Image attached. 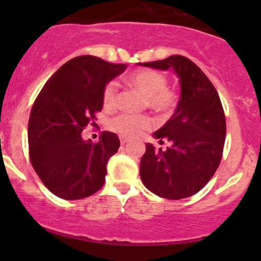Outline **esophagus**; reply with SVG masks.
<instances>
[{"label": "esophagus", "instance_id": "esophagus-1", "mask_svg": "<svg viewBox=\"0 0 261 261\" xmlns=\"http://www.w3.org/2000/svg\"><path fill=\"white\" fill-rule=\"evenodd\" d=\"M129 140H128V137H124V136H121V137H120V142H121V144H126V142H128Z\"/></svg>", "mask_w": 261, "mask_h": 261}]
</instances>
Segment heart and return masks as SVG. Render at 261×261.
Listing matches in <instances>:
<instances>
[{
	"label": "heart",
	"instance_id": "1",
	"mask_svg": "<svg viewBox=\"0 0 261 261\" xmlns=\"http://www.w3.org/2000/svg\"><path fill=\"white\" fill-rule=\"evenodd\" d=\"M129 87L144 95V105L159 114L168 115L176 105V95L167 89V78L153 69H140L126 75ZM117 96V84L110 82L103 90V105L114 107ZM153 119L146 115H119L110 121L111 129L124 137H136L153 126Z\"/></svg>",
	"mask_w": 261,
	"mask_h": 261
}]
</instances>
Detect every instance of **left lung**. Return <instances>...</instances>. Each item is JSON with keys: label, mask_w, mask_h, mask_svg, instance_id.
Instances as JSON below:
<instances>
[{"label": "left lung", "mask_w": 261, "mask_h": 261, "mask_svg": "<svg viewBox=\"0 0 261 261\" xmlns=\"http://www.w3.org/2000/svg\"><path fill=\"white\" fill-rule=\"evenodd\" d=\"M147 68L172 69L180 84V99L174 115L154 133L167 150L146 144L140 163L141 180L159 197L180 200L199 192L217 171L222 158L226 120L220 96L201 69L184 56H170Z\"/></svg>", "instance_id": "1"}]
</instances>
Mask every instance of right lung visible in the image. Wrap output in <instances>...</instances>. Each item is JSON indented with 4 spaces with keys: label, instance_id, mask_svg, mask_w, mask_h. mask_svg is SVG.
I'll list each match as a JSON object with an SVG mask.
<instances>
[{
    "label": "right lung",
    "instance_id": "obj_1",
    "mask_svg": "<svg viewBox=\"0 0 261 261\" xmlns=\"http://www.w3.org/2000/svg\"><path fill=\"white\" fill-rule=\"evenodd\" d=\"M125 68L95 56H78L41 89L30 115L29 150L32 167L53 195L85 199L105 184L108 159L119 149V137L103 132L93 144L81 133L103 108L106 85Z\"/></svg>",
    "mask_w": 261,
    "mask_h": 261
}]
</instances>
